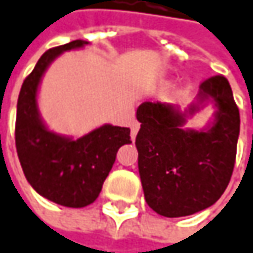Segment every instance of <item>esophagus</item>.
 Returning <instances> with one entry per match:
<instances>
[{
  "label": "esophagus",
  "instance_id": "1",
  "mask_svg": "<svg viewBox=\"0 0 253 253\" xmlns=\"http://www.w3.org/2000/svg\"><path fill=\"white\" fill-rule=\"evenodd\" d=\"M139 128H140L139 123L133 120V122H131V139H134V137H136V134H137Z\"/></svg>",
  "mask_w": 253,
  "mask_h": 253
}]
</instances>
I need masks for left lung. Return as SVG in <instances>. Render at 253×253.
Here are the masks:
<instances>
[{
    "label": "left lung",
    "instance_id": "left-lung-1",
    "mask_svg": "<svg viewBox=\"0 0 253 253\" xmlns=\"http://www.w3.org/2000/svg\"><path fill=\"white\" fill-rule=\"evenodd\" d=\"M200 100L217 105L207 131L184 130L185 114L162 103L140 104L136 136L139 173L146 203L165 217L190 216L224 193L236 161L241 117L229 81L216 75L200 84ZM197 107H191L194 113Z\"/></svg>",
    "mask_w": 253,
    "mask_h": 253
}]
</instances>
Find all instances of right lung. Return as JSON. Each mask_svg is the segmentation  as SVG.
I'll return each instance as SVG.
<instances>
[{"instance_id": "1", "label": "right lung", "mask_w": 253, "mask_h": 253, "mask_svg": "<svg viewBox=\"0 0 253 253\" xmlns=\"http://www.w3.org/2000/svg\"><path fill=\"white\" fill-rule=\"evenodd\" d=\"M85 44L74 40L42 55L21 85L15 119V148L27 181L44 198L74 209L97 200L117 150L131 143L127 127L105 125L72 140L49 131L39 117L36 94L43 72L62 52Z\"/></svg>"}]
</instances>
